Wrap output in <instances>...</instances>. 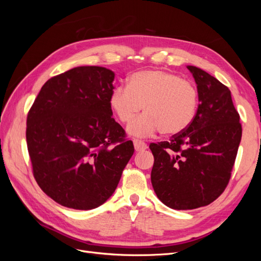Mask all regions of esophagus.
<instances>
[{"label":"esophagus","mask_w":261,"mask_h":261,"mask_svg":"<svg viewBox=\"0 0 261 261\" xmlns=\"http://www.w3.org/2000/svg\"><path fill=\"white\" fill-rule=\"evenodd\" d=\"M134 143V147H135V150L137 152H140V151H144V150H146L148 147H147V144L144 143L143 140H139V139H134L133 140Z\"/></svg>","instance_id":"1"}]
</instances>
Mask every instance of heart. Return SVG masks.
Listing matches in <instances>:
<instances>
[{
  "label": "heart",
  "instance_id": "obj_1",
  "mask_svg": "<svg viewBox=\"0 0 261 261\" xmlns=\"http://www.w3.org/2000/svg\"><path fill=\"white\" fill-rule=\"evenodd\" d=\"M110 108L121 123H128L141 108L145 113L133 120L127 133L149 137L161 132L173 136L192 124L198 110V91L191 83L160 69L141 70L128 78L127 87H116Z\"/></svg>",
  "mask_w": 261,
  "mask_h": 261
}]
</instances>
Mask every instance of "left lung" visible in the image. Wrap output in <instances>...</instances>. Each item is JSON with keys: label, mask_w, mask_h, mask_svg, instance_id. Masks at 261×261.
I'll return each instance as SVG.
<instances>
[{"label": "left lung", "mask_w": 261, "mask_h": 261, "mask_svg": "<svg viewBox=\"0 0 261 261\" xmlns=\"http://www.w3.org/2000/svg\"><path fill=\"white\" fill-rule=\"evenodd\" d=\"M187 68L198 91L194 121L170 141L149 146L154 156V193L175 210L207 206L224 192L242 138L230 89L201 68Z\"/></svg>", "instance_id": "1"}]
</instances>
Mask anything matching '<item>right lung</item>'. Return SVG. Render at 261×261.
<instances>
[{
	"mask_svg": "<svg viewBox=\"0 0 261 261\" xmlns=\"http://www.w3.org/2000/svg\"><path fill=\"white\" fill-rule=\"evenodd\" d=\"M114 72L78 66L52 77L27 116L34 176L62 206L90 210L112 196L134 153L109 99Z\"/></svg>",
	"mask_w": 261,
	"mask_h": 261,
	"instance_id": "obj_1",
	"label": "right lung"
}]
</instances>
